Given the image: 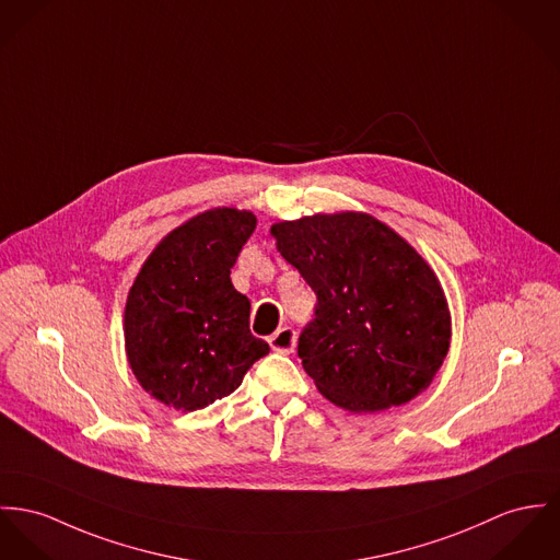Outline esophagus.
I'll list each match as a JSON object with an SVG mask.
<instances>
[{
  "label": "esophagus",
  "instance_id": "34e87169",
  "mask_svg": "<svg viewBox=\"0 0 560 560\" xmlns=\"http://www.w3.org/2000/svg\"><path fill=\"white\" fill-rule=\"evenodd\" d=\"M268 343L272 347V351L292 353L294 347H296V332H294L290 326H283V328H279L275 335L268 337Z\"/></svg>",
  "mask_w": 560,
  "mask_h": 560
}]
</instances>
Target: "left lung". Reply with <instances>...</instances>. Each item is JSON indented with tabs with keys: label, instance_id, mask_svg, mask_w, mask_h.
I'll list each match as a JSON object with an SVG mask.
<instances>
[{
	"label": "left lung",
	"instance_id": "8db88e82",
	"mask_svg": "<svg viewBox=\"0 0 560 560\" xmlns=\"http://www.w3.org/2000/svg\"><path fill=\"white\" fill-rule=\"evenodd\" d=\"M270 234L317 296L299 355L330 402L375 413L431 386L450 349V308L405 238L366 213L281 221Z\"/></svg>",
	"mask_w": 560,
	"mask_h": 560
}]
</instances>
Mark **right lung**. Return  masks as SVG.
<instances>
[{
	"instance_id": "right-lung-1",
	"label": "right lung",
	"mask_w": 560,
	"mask_h": 560,
	"mask_svg": "<svg viewBox=\"0 0 560 560\" xmlns=\"http://www.w3.org/2000/svg\"><path fill=\"white\" fill-rule=\"evenodd\" d=\"M256 223L249 211H205L142 264L126 302V351L138 384L160 402L202 409L232 394L270 351L252 335V302L230 279Z\"/></svg>"
}]
</instances>
